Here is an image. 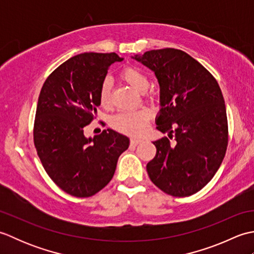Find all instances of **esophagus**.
Masks as SVG:
<instances>
[{"label": "esophagus", "mask_w": 254, "mask_h": 254, "mask_svg": "<svg viewBox=\"0 0 254 254\" xmlns=\"http://www.w3.org/2000/svg\"><path fill=\"white\" fill-rule=\"evenodd\" d=\"M142 141H143V139H141V138H131L130 144L132 145V146H136V145L141 143Z\"/></svg>", "instance_id": "esophagus-1"}]
</instances>
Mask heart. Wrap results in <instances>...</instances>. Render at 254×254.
Instances as JSON below:
<instances>
[{
  "mask_svg": "<svg viewBox=\"0 0 254 254\" xmlns=\"http://www.w3.org/2000/svg\"><path fill=\"white\" fill-rule=\"evenodd\" d=\"M120 76L131 87L139 91V93H144V97L147 100L154 99V94L152 91L150 93L146 91L149 87V79L141 68L133 65L126 66L122 69ZM98 100L99 105L105 109H109L111 107V82L108 78H106L100 85L98 90ZM149 120L150 112L146 109H141L118 113L111 119L110 124L112 128L122 134L138 136L147 130Z\"/></svg>",
  "mask_w": 254,
  "mask_h": 254,
  "instance_id": "1",
  "label": "heart"
}]
</instances>
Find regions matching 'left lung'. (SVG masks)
I'll return each mask as SVG.
<instances>
[{
    "instance_id": "1",
    "label": "left lung",
    "mask_w": 254,
    "mask_h": 254,
    "mask_svg": "<svg viewBox=\"0 0 254 254\" xmlns=\"http://www.w3.org/2000/svg\"><path fill=\"white\" fill-rule=\"evenodd\" d=\"M155 72L160 86L157 130L175 137L155 141L156 155L146 166L161 191L186 197L216 174L228 146V121L217 80L182 50L165 48L133 57Z\"/></svg>"
}]
</instances>
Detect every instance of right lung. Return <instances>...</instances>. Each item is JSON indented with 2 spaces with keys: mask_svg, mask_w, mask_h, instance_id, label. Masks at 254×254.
<instances>
[{
  "mask_svg": "<svg viewBox=\"0 0 254 254\" xmlns=\"http://www.w3.org/2000/svg\"><path fill=\"white\" fill-rule=\"evenodd\" d=\"M117 53L85 52L62 63L42 86L34 124V143L46 172L64 192L89 197L115 175L130 141L113 130L86 138L96 118L98 90Z\"/></svg>",
  "mask_w": 254,
  "mask_h": 254,
  "instance_id": "add662e5",
  "label": "right lung"
}]
</instances>
